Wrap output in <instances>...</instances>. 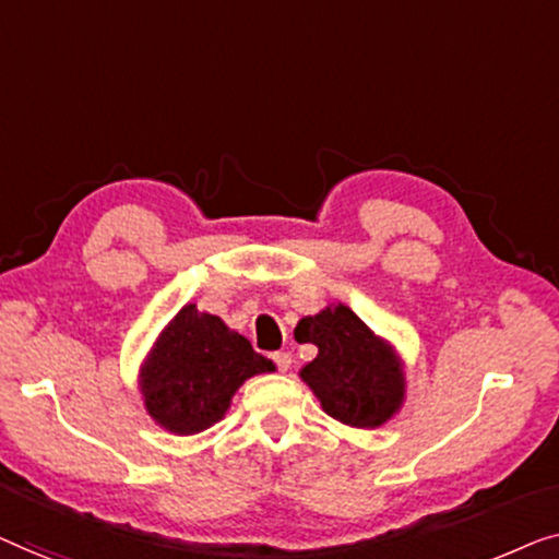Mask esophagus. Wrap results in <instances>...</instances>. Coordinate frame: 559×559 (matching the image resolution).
<instances>
[{
    "instance_id": "obj_1",
    "label": "esophagus",
    "mask_w": 559,
    "mask_h": 559,
    "mask_svg": "<svg viewBox=\"0 0 559 559\" xmlns=\"http://www.w3.org/2000/svg\"><path fill=\"white\" fill-rule=\"evenodd\" d=\"M271 359H273V365L278 367V372H288V367H290V355H288V352H273Z\"/></svg>"
}]
</instances>
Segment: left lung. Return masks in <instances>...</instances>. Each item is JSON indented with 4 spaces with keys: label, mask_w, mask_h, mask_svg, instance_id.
<instances>
[{
    "label": "left lung",
    "mask_w": 559,
    "mask_h": 559,
    "mask_svg": "<svg viewBox=\"0 0 559 559\" xmlns=\"http://www.w3.org/2000/svg\"><path fill=\"white\" fill-rule=\"evenodd\" d=\"M296 334L298 342L319 347L301 377L332 418L355 428H374L403 403L400 361L349 306L340 304L301 319Z\"/></svg>",
    "instance_id": "obj_1"
}]
</instances>
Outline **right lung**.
<instances>
[{
	"label": "right lung",
	"instance_id": "obj_1",
	"mask_svg": "<svg viewBox=\"0 0 559 559\" xmlns=\"http://www.w3.org/2000/svg\"><path fill=\"white\" fill-rule=\"evenodd\" d=\"M271 369L246 336L190 304L169 321L141 372L146 411L179 436L198 433L223 418L248 377Z\"/></svg>",
	"mask_w": 559,
	"mask_h": 559
}]
</instances>
